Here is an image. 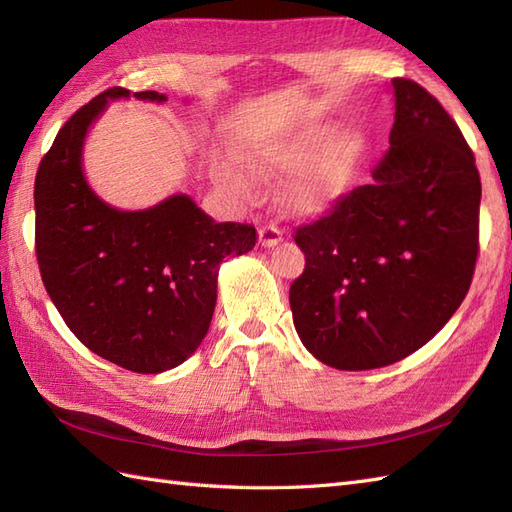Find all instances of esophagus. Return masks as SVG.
<instances>
[{
	"label": "esophagus",
	"instance_id": "1",
	"mask_svg": "<svg viewBox=\"0 0 512 512\" xmlns=\"http://www.w3.org/2000/svg\"><path fill=\"white\" fill-rule=\"evenodd\" d=\"M281 229L277 224H264V227H259V244L261 246H277L281 242Z\"/></svg>",
	"mask_w": 512,
	"mask_h": 512
}]
</instances>
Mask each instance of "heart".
Returning a JSON list of instances; mask_svg holds the SVG:
<instances>
[{
	"label": "heart",
	"instance_id": "b5f03b06",
	"mask_svg": "<svg viewBox=\"0 0 512 512\" xmlns=\"http://www.w3.org/2000/svg\"><path fill=\"white\" fill-rule=\"evenodd\" d=\"M327 137L329 128L325 126L307 128L303 133L277 141V144L253 150L248 154V163L261 176L290 174L307 164L308 168L285 189L283 198L296 213L323 211L329 205H334L349 189L362 150L360 135L347 130V133H340L331 139L326 150L321 153L319 148L325 145ZM218 178L224 185L235 189L237 194L248 196V183L235 170H231L229 165H220Z\"/></svg>",
	"mask_w": 512,
	"mask_h": 512
}]
</instances>
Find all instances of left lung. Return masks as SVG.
<instances>
[{
	"label": "left lung",
	"instance_id": "1",
	"mask_svg": "<svg viewBox=\"0 0 512 512\" xmlns=\"http://www.w3.org/2000/svg\"><path fill=\"white\" fill-rule=\"evenodd\" d=\"M395 124L373 183L296 229L305 270L290 285L314 358L368 371L408 358L465 301L480 253L482 185L458 124L432 93L392 80Z\"/></svg>",
	"mask_w": 512,
	"mask_h": 512
}]
</instances>
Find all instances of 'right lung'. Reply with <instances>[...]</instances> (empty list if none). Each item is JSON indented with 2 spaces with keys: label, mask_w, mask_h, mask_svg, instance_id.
Returning <instances> with one entry per match:
<instances>
[{
  "label": "right lung",
  "mask_w": 512,
  "mask_h": 512,
  "mask_svg": "<svg viewBox=\"0 0 512 512\" xmlns=\"http://www.w3.org/2000/svg\"><path fill=\"white\" fill-rule=\"evenodd\" d=\"M78 109L58 130L34 181V248L41 279L74 336L100 358L133 373L183 364L207 336L218 268L257 242L253 224L216 222L189 196L144 211H120L93 194L82 174V141L106 102ZM165 102L163 93L137 91Z\"/></svg>",
  "instance_id": "right-lung-1"
}]
</instances>
